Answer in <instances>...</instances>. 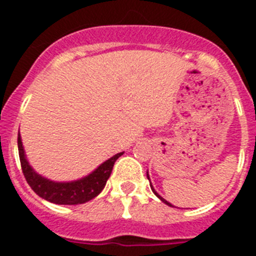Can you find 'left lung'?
Here are the masks:
<instances>
[{
    "label": "left lung",
    "instance_id": "obj_1",
    "mask_svg": "<svg viewBox=\"0 0 256 256\" xmlns=\"http://www.w3.org/2000/svg\"><path fill=\"white\" fill-rule=\"evenodd\" d=\"M146 174H148V180H150V176H148V173H146ZM150 187H151V190H152V192H154V194H155V195H156V196H158V198H160V200H162V202H164V204H166V205H168V206H173V205H172V204H170V202H168V201H166V200H164V198H162V196H160V195H159V194H158V192H156V191H155V190H154V187H152V184H151V183H150Z\"/></svg>",
    "mask_w": 256,
    "mask_h": 256
}]
</instances>
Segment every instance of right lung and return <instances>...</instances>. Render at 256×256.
Masks as SVG:
<instances>
[{
  "label": "right lung",
  "mask_w": 256,
  "mask_h": 256,
  "mask_svg": "<svg viewBox=\"0 0 256 256\" xmlns=\"http://www.w3.org/2000/svg\"><path fill=\"white\" fill-rule=\"evenodd\" d=\"M18 148H19L22 173H24V177L30 188L40 198L58 205L84 204L87 201L96 198L105 187L106 182L112 174L114 162L119 159V156L123 155V152L116 154L104 162L100 166H97L92 173L80 180H70V182H55V180L40 176L32 168L26 159L24 148H22L20 133L18 134Z\"/></svg>",
  "instance_id": "1"
}]
</instances>
